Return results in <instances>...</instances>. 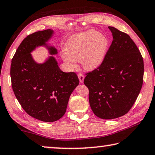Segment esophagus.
<instances>
[{
  "label": "esophagus",
  "instance_id": "esophagus-1",
  "mask_svg": "<svg viewBox=\"0 0 155 155\" xmlns=\"http://www.w3.org/2000/svg\"><path fill=\"white\" fill-rule=\"evenodd\" d=\"M78 79H79L80 83H83L84 81V78H85V77H84V75L83 74H78Z\"/></svg>",
  "mask_w": 155,
  "mask_h": 155
}]
</instances>
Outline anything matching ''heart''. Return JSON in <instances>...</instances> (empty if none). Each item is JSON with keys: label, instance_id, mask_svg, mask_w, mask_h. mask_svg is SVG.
Instances as JSON below:
<instances>
[{"label": "heart", "instance_id": "b5f03b06", "mask_svg": "<svg viewBox=\"0 0 155 155\" xmlns=\"http://www.w3.org/2000/svg\"><path fill=\"white\" fill-rule=\"evenodd\" d=\"M109 40L104 34L89 30L70 36L64 45L61 57L70 68H77V60L83 67L94 70L101 66L108 52Z\"/></svg>", "mask_w": 155, "mask_h": 155}]
</instances>
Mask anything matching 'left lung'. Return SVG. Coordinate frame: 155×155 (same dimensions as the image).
<instances>
[{
	"label": "left lung",
	"mask_w": 155,
	"mask_h": 155,
	"mask_svg": "<svg viewBox=\"0 0 155 155\" xmlns=\"http://www.w3.org/2000/svg\"><path fill=\"white\" fill-rule=\"evenodd\" d=\"M113 41L103 64L89 72L84 83L97 117L111 120L127 114L143 84V61L138 48L127 33L109 27Z\"/></svg>",
	"instance_id": "obj_1"
}]
</instances>
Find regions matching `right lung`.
Wrapping results in <instances>:
<instances>
[{
	"instance_id": "obj_1",
	"label": "right lung",
	"mask_w": 155,
	"mask_h": 155,
	"mask_svg": "<svg viewBox=\"0 0 155 155\" xmlns=\"http://www.w3.org/2000/svg\"><path fill=\"white\" fill-rule=\"evenodd\" d=\"M54 31H40L28 35L18 46L12 60V85L23 109L34 118L52 122L66 111L70 96L79 84L74 72H64L55 57V47L48 41ZM48 50L49 56L43 63L36 62L31 52L38 47Z\"/></svg>"
}]
</instances>
